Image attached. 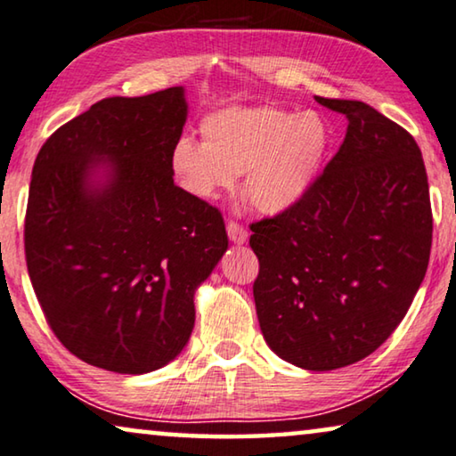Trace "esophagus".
<instances>
[{"instance_id": "obj_1", "label": "esophagus", "mask_w": 456, "mask_h": 456, "mask_svg": "<svg viewBox=\"0 0 456 456\" xmlns=\"http://www.w3.org/2000/svg\"><path fill=\"white\" fill-rule=\"evenodd\" d=\"M226 230H228V236H230V240L232 242H236V244H244L248 240V232L247 230H244L239 222H234V220H228L226 222Z\"/></svg>"}]
</instances>
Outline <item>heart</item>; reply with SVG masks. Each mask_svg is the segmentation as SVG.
<instances>
[{
	"instance_id": "1",
	"label": "heart",
	"mask_w": 456,
	"mask_h": 456,
	"mask_svg": "<svg viewBox=\"0 0 456 456\" xmlns=\"http://www.w3.org/2000/svg\"><path fill=\"white\" fill-rule=\"evenodd\" d=\"M197 143L183 135L170 151L176 183L197 200H214L242 175V195L263 214L292 209L321 173L329 129L316 113L273 107L226 109L201 123Z\"/></svg>"
}]
</instances>
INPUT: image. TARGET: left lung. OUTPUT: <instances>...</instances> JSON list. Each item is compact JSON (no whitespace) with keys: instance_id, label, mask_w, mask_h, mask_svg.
Masks as SVG:
<instances>
[{"instance_id":"1","label":"left lung","mask_w":456,"mask_h":456,"mask_svg":"<svg viewBox=\"0 0 456 456\" xmlns=\"http://www.w3.org/2000/svg\"><path fill=\"white\" fill-rule=\"evenodd\" d=\"M346 115L343 143L292 209L250 224L256 316L269 347L306 370H335L385 343L424 280L432 248L428 175L413 135L370 104Z\"/></svg>"}]
</instances>
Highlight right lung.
<instances>
[{
  "mask_svg": "<svg viewBox=\"0 0 456 456\" xmlns=\"http://www.w3.org/2000/svg\"><path fill=\"white\" fill-rule=\"evenodd\" d=\"M184 118L183 88L102 98L35 160L26 267L51 331L90 366L143 374L175 360L195 288L228 248L220 209L175 184ZM98 161L111 167L101 190L87 183Z\"/></svg>",
  "mask_w": 456,
  "mask_h": 456,
  "instance_id": "obj_1",
  "label": "right lung"
}]
</instances>
